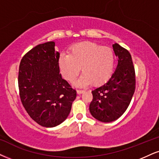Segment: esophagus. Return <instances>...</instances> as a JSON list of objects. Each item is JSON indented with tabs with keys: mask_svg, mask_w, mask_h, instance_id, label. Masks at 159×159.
I'll return each mask as SVG.
<instances>
[{
	"mask_svg": "<svg viewBox=\"0 0 159 159\" xmlns=\"http://www.w3.org/2000/svg\"><path fill=\"white\" fill-rule=\"evenodd\" d=\"M85 92V90H82V89H78L77 90V93H79V94H81V93H83Z\"/></svg>",
	"mask_w": 159,
	"mask_h": 159,
	"instance_id": "34e87169",
	"label": "esophagus"
}]
</instances>
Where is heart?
Returning a JSON list of instances; mask_svg holds the SVG:
<instances>
[{
	"label": "heart",
	"mask_w": 159,
	"mask_h": 159,
	"mask_svg": "<svg viewBox=\"0 0 159 159\" xmlns=\"http://www.w3.org/2000/svg\"><path fill=\"white\" fill-rule=\"evenodd\" d=\"M114 55L111 48L91 42L72 46L68 55L59 59V66L66 80L73 82L82 68V74L76 85H89L92 83L100 85L107 81L113 73Z\"/></svg>",
	"instance_id": "1"
}]
</instances>
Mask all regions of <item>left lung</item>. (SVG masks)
<instances>
[{"instance_id":"8db88e82","label":"left lung","mask_w":159,"mask_h":159,"mask_svg":"<svg viewBox=\"0 0 159 159\" xmlns=\"http://www.w3.org/2000/svg\"><path fill=\"white\" fill-rule=\"evenodd\" d=\"M118 65L114 73L105 85L92 91L93 100L90 104L91 114L102 122H111L125 112L136 89V76L130 52L113 44Z\"/></svg>"}]
</instances>
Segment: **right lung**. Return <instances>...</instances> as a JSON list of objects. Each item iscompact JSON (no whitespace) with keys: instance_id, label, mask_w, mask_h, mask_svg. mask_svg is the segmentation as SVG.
Listing matches in <instances>:
<instances>
[{"instance_id":"add662e5","label":"right lung","mask_w":159,"mask_h":159,"mask_svg":"<svg viewBox=\"0 0 159 159\" xmlns=\"http://www.w3.org/2000/svg\"><path fill=\"white\" fill-rule=\"evenodd\" d=\"M51 41L27 52L19 66L18 87L23 107L41 126L56 127L68 116L76 97L60 73V53Z\"/></svg>"}]
</instances>
